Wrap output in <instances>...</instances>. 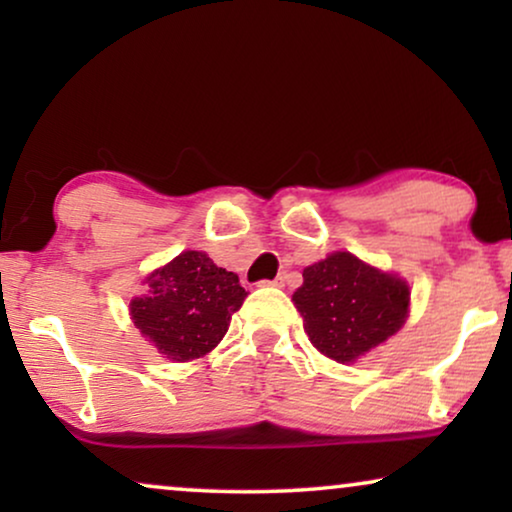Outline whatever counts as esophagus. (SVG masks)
I'll return each instance as SVG.
<instances>
[{
  "instance_id": "1",
  "label": "esophagus",
  "mask_w": 512,
  "mask_h": 512,
  "mask_svg": "<svg viewBox=\"0 0 512 512\" xmlns=\"http://www.w3.org/2000/svg\"><path fill=\"white\" fill-rule=\"evenodd\" d=\"M286 279H289V275H286V272H279V275L275 277V279H272V286H284L286 284Z\"/></svg>"
}]
</instances>
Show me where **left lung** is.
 <instances>
[{
  "mask_svg": "<svg viewBox=\"0 0 512 512\" xmlns=\"http://www.w3.org/2000/svg\"><path fill=\"white\" fill-rule=\"evenodd\" d=\"M293 305L321 354L352 363L405 324L410 286L349 251H335L303 270V286L293 293Z\"/></svg>",
  "mask_w": 512,
  "mask_h": 512,
  "instance_id": "left-lung-1",
  "label": "left lung"
}]
</instances>
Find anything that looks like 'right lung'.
<instances>
[{"instance_id":"add662e5","label":"right lung","mask_w":512,"mask_h":512,"mask_svg":"<svg viewBox=\"0 0 512 512\" xmlns=\"http://www.w3.org/2000/svg\"><path fill=\"white\" fill-rule=\"evenodd\" d=\"M146 284L149 293L130 303L132 321L165 359L177 363L212 352L247 298L235 272L219 268L205 251H184L153 270Z\"/></svg>"}]
</instances>
